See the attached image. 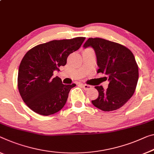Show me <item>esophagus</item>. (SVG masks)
<instances>
[{
	"label": "esophagus",
	"mask_w": 154,
	"mask_h": 154,
	"mask_svg": "<svg viewBox=\"0 0 154 154\" xmlns=\"http://www.w3.org/2000/svg\"><path fill=\"white\" fill-rule=\"evenodd\" d=\"M80 85H81L82 88H83L85 90H88V89L91 88V86H90V85H86V84H80Z\"/></svg>",
	"instance_id": "esophagus-1"
}]
</instances>
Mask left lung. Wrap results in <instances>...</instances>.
Returning a JSON list of instances; mask_svg holds the SVG:
<instances>
[{
  "label": "left lung",
  "instance_id": "left-lung-1",
  "mask_svg": "<svg viewBox=\"0 0 154 154\" xmlns=\"http://www.w3.org/2000/svg\"><path fill=\"white\" fill-rule=\"evenodd\" d=\"M94 49L98 73L107 75L108 88L96 86L98 97L91 103L104 112L116 110L122 107L133 96L138 80V67L134 54L122 45L100 38H89L85 49Z\"/></svg>",
  "mask_w": 154,
  "mask_h": 154
}]
</instances>
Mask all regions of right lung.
I'll list each match as a JSON object with an SVG mask.
<instances>
[{
    "mask_svg": "<svg viewBox=\"0 0 154 154\" xmlns=\"http://www.w3.org/2000/svg\"><path fill=\"white\" fill-rule=\"evenodd\" d=\"M85 39L51 41L26 53L18 69V87L24 103L34 112L49 116L65 106L75 85H63L60 78H52L53 73L66 65L68 56L78 50Z\"/></svg>",
    "mask_w": 154,
    "mask_h": 154,
    "instance_id": "1",
    "label": "right lung"
}]
</instances>
